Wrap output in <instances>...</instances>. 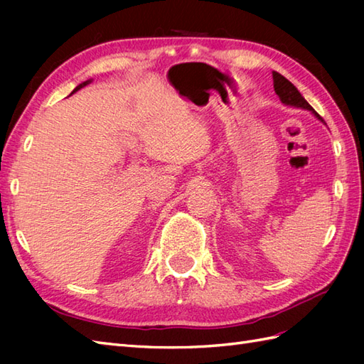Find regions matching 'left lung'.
<instances>
[{"label": "left lung", "instance_id": "1", "mask_svg": "<svg viewBox=\"0 0 364 364\" xmlns=\"http://www.w3.org/2000/svg\"><path fill=\"white\" fill-rule=\"evenodd\" d=\"M272 78H274L275 94L278 95V98L282 100V103H284L286 106H294V107H300V109L311 111L316 117H318L321 122H323L321 115L313 109L310 103H308L304 97L300 95V92L291 81H288L283 75L277 73V72H272Z\"/></svg>", "mask_w": 364, "mask_h": 364}]
</instances>
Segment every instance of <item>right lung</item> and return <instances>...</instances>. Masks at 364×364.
<instances>
[{"instance_id":"obj_1","label":"right lung","mask_w":364,"mask_h":364,"mask_svg":"<svg viewBox=\"0 0 364 364\" xmlns=\"http://www.w3.org/2000/svg\"><path fill=\"white\" fill-rule=\"evenodd\" d=\"M89 82H90V80H89V81H84V82H81V84H80V86H76V89H75L73 92H76V90H80V89H81V87H84V86H87V84H89ZM73 92H72V94H73Z\"/></svg>"}]
</instances>
